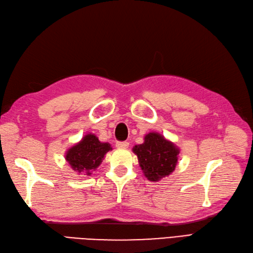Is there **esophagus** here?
Returning a JSON list of instances; mask_svg holds the SVG:
<instances>
[{"label":"esophagus","instance_id":"obj_1","mask_svg":"<svg viewBox=\"0 0 253 253\" xmlns=\"http://www.w3.org/2000/svg\"><path fill=\"white\" fill-rule=\"evenodd\" d=\"M116 147L119 149H126L128 147V142L127 141H118L116 143Z\"/></svg>","mask_w":253,"mask_h":253}]
</instances>
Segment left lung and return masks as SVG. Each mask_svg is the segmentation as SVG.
I'll list each match as a JSON object with an SVG mask.
<instances>
[{
    "label": "left lung",
    "mask_w": 253,
    "mask_h": 253,
    "mask_svg": "<svg viewBox=\"0 0 253 253\" xmlns=\"http://www.w3.org/2000/svg\"><path fill=\"white\" fill-rule=\"evenodd\" d=\"M133 152L145 177L158 181L175 170L180 151L163 135L152 132L144 136L143 143L135 145Z\"/></svg>",
    "instance_id": "8db88e82"
}]
</instances>
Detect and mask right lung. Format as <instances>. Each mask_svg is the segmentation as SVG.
Wrapping results in <instances>:
<instances>
[{
	"mask_svg": "<svg viewBox=\"0 0 253 253\" xmlns=\"http://www.w3.org/2000/svg\"><path fill=\"white\" fill-rule=\"evenodd\" d=\"M111 150L110 143L99 141L96 135L89 133L67 150L65 159L74 171L90 175L100 166L104 155Z\"/></svg>",
	"mask_w": 253,
	"mask_h": 253,
	"instance_id": "obj_1",
	"label": "right lung"
}]
</instances>
